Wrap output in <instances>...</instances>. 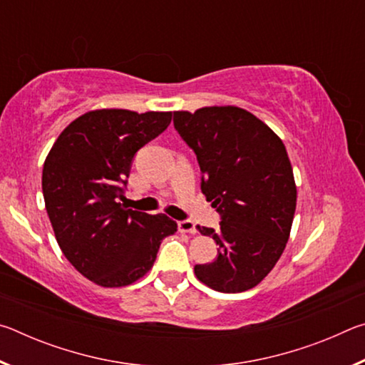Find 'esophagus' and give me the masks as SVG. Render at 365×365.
<instances>
[{"label": "esophagus", "mask_w": 365, "mask_h": 365, "mask_svg": "<svg viewBox=\"0 0 365 365\" xmlns=\"http://www.w3.org/2000/svg\"><path fill=\"white\" fill-rule=\"evenodd\" d=\"M178 230L182 233H190V235H196V227L191 220H182L178 222Z\"/></svg>", "instance_id": "34e87169"}]
</instances>
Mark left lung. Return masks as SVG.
I'll use <instances>...</instances> for the list:
<instances>
[{"label":"left lung","instance_id":"left-lung-1","mask_svg":"<svg viewBox=\"0 0 365 365\" xmlns=\"http://www.w3.org/2000/svg\"><path fill=\"white\" fill-rule=\"evenodd\" d=\"M174 125L200 163L202 195L222 215L217 230L197 225L219 252L195 265L196 279L220 293L255 288L275 267L292 232L296 183L285 145L238 106L175 110Z\"/></svg>","mask_w":365,"mask_h":365}]
</instances>
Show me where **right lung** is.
<instances>
[{
  "label": "right lung",
  "mask_w": 365,
  "mask_h": 365,
  "mask_svg": "<svg viewBox=\"0 0 365 365\" xmlns=\"http://www.w3.org/2000/svg\"><path fill=\"white\" fill-rule=\"evenodd\" d=\"M172 113L95 109L67 125L45 159L41 188L63 255L104 288L132 285L151 270L160 242L177 232L165 214L123 207L122 185L141 146Z\"/></svg>",
  "instance_id": "right-lung-1"
}]
</instances>
